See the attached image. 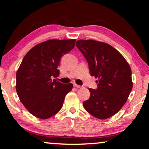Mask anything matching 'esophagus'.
Masks as SVG:
<instances>
[{
	"label": "esophagus",
	"instance_id": "1",
	"mask_svg": "<svg viewBox=\"0 0 149 149\" xmlns=\"http://www.w3.org/2000/svg\"><path fill=\"white\" fill-rule=\"evenodd\" d=\"M74 86L75 87H77V88H79V87H81V86H80V85H77L76 84H74Z\"/></svg>",
	"mask_w": 149,
	"mask_h": 149
}]
</instances>
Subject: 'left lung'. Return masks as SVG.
Segmentation results:
<instances>
[{"mask_svg":"<svg viewBox=\"0 0 149 149\" xmlns=\"http://www.w3.org/2000/svg\"><path fill=\"white\" fill-rule=\"evenodd\" d=\"M76 46L87 60L91 75L98 79V88H89L90 98L83 104L93 116L107 119L119 112L129 97L132 70L125 58L105 42L80 39Z\"/></svg>","mask_w":149,"mask_h":149,"instance_id":"left-lung-1","label":"left lung"}]
</instances>
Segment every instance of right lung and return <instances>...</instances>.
Instances as JSON below:
<instances>
[{"mask_svg":"<svg viewBox=\"0 0 149 149\" xmlns=\"http://www.w3.org/2000/svg\"><path fill=\"white\" fill-rule=\"evenodd\" d=\"M75 39H50L35 45L24 56L16 73V89L20 101L34 116L45 120L61 109L72 84H63L58 67L62 56L75 47Z\"/></svg>","mask_w":149,"mask_h":149,"instance_id":"1","label":"right lung"}]
</instances>
